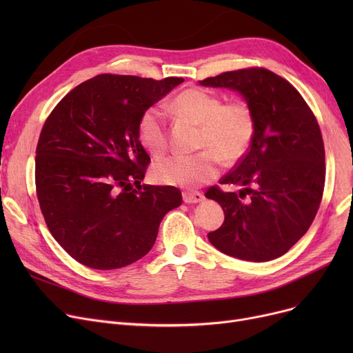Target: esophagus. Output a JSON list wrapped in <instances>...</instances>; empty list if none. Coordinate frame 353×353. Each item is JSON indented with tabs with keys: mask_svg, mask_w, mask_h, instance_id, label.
I'll return each mask as SVG.
<instances>
[{
	"mask_svg": "<svg viewBox=\"0 0 353 353\" xmlns=\"http://www.w3.org/2000/svg\"><path fill=\"white\" fill-rule=\"evenodd\" d=\"M203 199H205V196L199 192H183L184 203H199Z\"/></svg>",
	"mask_w": 353,
	"mask_h": 353,
	"instance_id": "1",
	"label": "esophagus"
}]
</instances>
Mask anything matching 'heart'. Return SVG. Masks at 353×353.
<instances>
[{
	"instance_id": "1",
	"label": "heart",
	"mask_w": 353,
	"mask_h": 353,
	"mask_svg": "<svg viewBox=\"0 0 353 353\" xmlns=\"http://www.w3.org/2000/svg\"><path fill=\"white\" fill-rule=\"evenodd\" d=\"M181 116L200 124L196 154H172L153 164V179L161 184L199 188L219 174L220 159L226 164L239 161L249 152L256 132L252 105L245 99L223 103L216 92L203 88L181 91L172 103ZM139 139L148 152L159 156L167 147L165 111L161 104L150 105L139 120Z\"/></svg>"
}]
</instances>
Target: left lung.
<instances>
[{
  "label": "left lung",
  "mask_w": 353,
  "mask_h": 353,
  "mask_svg": "<svg viewBox=\"0 0 353 353\" xmlns=\"http://www.w3.org/2000/svg\"><path fill=\"white\" fill-rule=\"evenodd\" d=\"M199 83L239 91L256 119L249 152L220 180L243 189L206 192L225 212L223 225L208 234L210 243L249 262L281 257L307 232L322 201L325 147L318 120L298 90L262 67Z\"/></svg>",
  "instance_id": "obj_1"
}]
</instances>
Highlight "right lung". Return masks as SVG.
Masks as SVG:
<instances>
[{
	"instance_id": "obj_1",
	"label": "right lung",
	"mask_w": 353,
	"mask_h": 353,
	"mask_svg": "<svg viewBox=\"0 0 353 353\" xmlns=\"http://www.w3.org/2000/svg\"><path fill=\"white\" fill-rule=\"evenodd\" d=\"M183 81L100 74L47 117L35 150L37 197L50 233L79 263H134L153 248L164 214L181 205L177 188L140 184L150 156L139 120Z\"/></svg>"
}]
</instances>
